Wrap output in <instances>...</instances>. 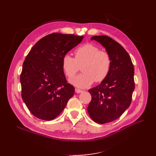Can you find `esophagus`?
Here are the masks:
<instances>
[{"label": "esophagus", "mask_w": 156, "mask_h": 156, "mask_svg": "<svg viewBox=\"0 0 156 156\" xmlns=\"http://www.w3.org/2000/svg\"><path fill=\"white\" fill-rule=\"evenodd\" d=\"M76 92H77V93H81V92H83V90H80V89H79V88H76Z\"/></svg>", "instance_id": "34e87169"}]
</instances>
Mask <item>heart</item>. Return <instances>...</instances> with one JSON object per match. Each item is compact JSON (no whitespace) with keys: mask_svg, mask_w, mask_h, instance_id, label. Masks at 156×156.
Wrapping results in <instances>:
<instances>
[{"mask_svg":"<svg viewBox=\"0 0 156 156\" xmlns=\"http://www.w3.org/2000/svg\"><path fill=\"white\" fill-rule=\"evenodd\" d=\"M111 58L108 52L100 50L98 46L86 44L74 51V58L66 54L62 58V66L66 76L71 78L77 74L82 66L83 73L70 80L72 84L80 88L90 86L94 81L105 80L111 68Z\"/></svg>","mask_w":156,"mask_h":156,"instance_id":"obj_1","label":"heart"}]
</instances>
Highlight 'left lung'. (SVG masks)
I'll use <instances>...</instances> for the list:
<instances>
[{"mask_svg": "<svg viewBox=\"0 0 156 156\" xmlns=\"http://www.w3.org/2000/svg\"><path fill=\"white\" fill-rule=\"evenodd\" d=\"M91 40L100 43L111 58L107 78L88 90L92 99L87 111L94 122L105 124L119 118L131 105L135 89L134 67L122 46L107 35H97Z\"/></svg>", "mask_w": 156, "mask_h": 156, "instance_id": "8db88e82", "label": "left lung"}]
</instances>
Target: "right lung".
<instances>
[{"label":"right lung","mask_w":156,"mask_h":156,"mask_svg":"<svg viewBox=\"0 0 156 156\" xmlns=\"http://www.w3.org/2000/svg\"><path fill=\"white\" fill-rule=\"evenodd\" d=\"M83 36L54 33L36 43L23 64L21 97L35 117L51 121L61 113L74 87L66 80L62 58L82 41Z\"/></svg>","instance_id":"obj_1"}]
</instances>
